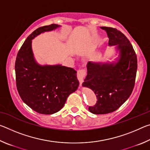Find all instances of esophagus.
I'll return each mask as SVG.
<instances>
[{
    "mask_svg": "<svg viewBox=\"0 0 150 150\" xmlns=\"http://www.w3.org/2000/svg\"><path fill=\"white\" fill-rule=\"evenodd\" d=\"M85 75H86V71L85 69H80L77 71V76L80 84H82L83 79H84V78L85 77Z\"/></svg>",
    "mask_w": 150,
    "mask_h": 150,
    "instance_id": "1",
    "label": "esophagus"
}]
</instances>
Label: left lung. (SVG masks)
Listing matches in <instances>:
<instances>
[{"mask_svg": "<svg viewBox=\"0 0 150 150\" xmlns=\"http://www.w3.org/2000/svg\"><path fill=\"white\" fill-rule=\"evenodd\" d=\"M105 30L110 46L116 45L119 51L117 62L87 63V75L83 87L92 89L96 103L88 110L95 115H105L116 110L126 102L135 85L137 56L128 39L120 31L110 27H100Z\"/></svg>", "mask_w": 150, "mask_h": 150, "instance_id": "left-lung-1", "label": "left lung"}]
</instances>
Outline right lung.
Masks as SVG:
<instances>
[{"label": "right lung", "mask_w": 150, "mask_h": 150, "mask_svg": "<svg viewBox=\"0 0 150 150\" xmlns=\"http://www.w3.org/2000/svg\"><path fill=\"white\" fill-rule=\"evenodd\" d=\"M60 27L57 24L40 27L33 32L18 53L15 62L18 92L24 103L43 115L62 109L71 93L77 89V71L62 65H41L34 59L32 40L38 35Z\"/></svg>", "instance_id": "right-lung-1"}]
</instances>
